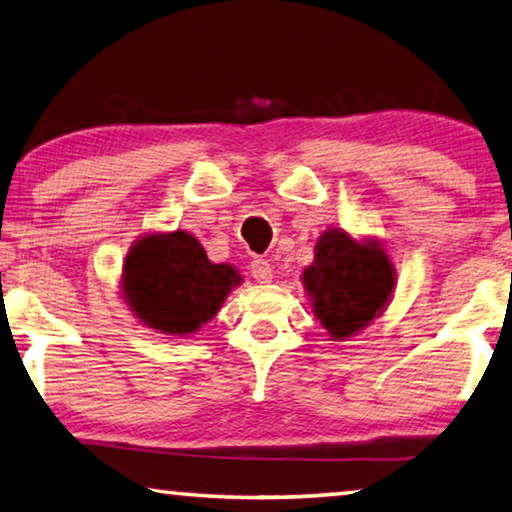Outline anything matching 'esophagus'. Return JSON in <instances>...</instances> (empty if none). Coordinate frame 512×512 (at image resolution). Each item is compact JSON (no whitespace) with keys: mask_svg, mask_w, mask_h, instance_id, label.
Returning <instances> with one entry per match:
<instances>
[{"mask_svg":"<svg viewBox=\"0 0 512 512\" xmlns=\"http://www.w3.org/2000/svg\"><path fill=\"white\" fill-rule=\"evenodd\" d=\"M250 273H253V278L257 282H262V285L273 280V266L266 262V259H255V262L250 264Z\"/></svg>","mask_w":512,"mask_h":512,"instance_id":"1","label":"esophagus"}]
</instances>
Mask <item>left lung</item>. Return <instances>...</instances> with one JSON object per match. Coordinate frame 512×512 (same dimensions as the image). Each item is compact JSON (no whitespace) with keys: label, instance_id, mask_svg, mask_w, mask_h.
Masks as SVG:
<instances>
[{"label":"left lung","instance_id":"left-lung-1","mask_svg":"<svg viewBox=\"0 0 512 512\" xmlns=\"http://www.w3.org/2000/svg\"><path fill=\"white\" fill-rule=\"evenodd\" d=\"M312 312L332 342H346L383 316L396 289V269L383 243L328 227L314 262L300 275Z\"/></svg>","mask_w":512,"mask_h":512}]
</instances>
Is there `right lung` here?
<instances>
[{
  "label": "right lung",
  "mask_w": 512,
  "mask_h": 512,
  "mask_svg": "<svg viewBox=\"0 0 512 512\" xmlns=\"http://www.w3.org/2000/svg\"><path fill=\"white\" fill-rule=\"evenodd\" d=\"M243 282L232 264H214L193 234L148 232L132 243L120 273L125 305L145 328L189 337L214 319Z\"/></svg>",
  "instance_id": "1"
}]
</instances>
